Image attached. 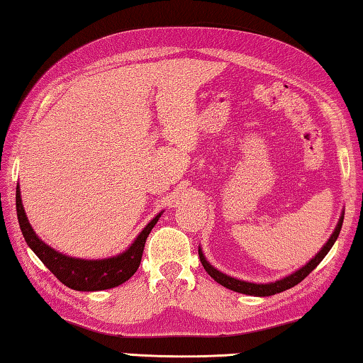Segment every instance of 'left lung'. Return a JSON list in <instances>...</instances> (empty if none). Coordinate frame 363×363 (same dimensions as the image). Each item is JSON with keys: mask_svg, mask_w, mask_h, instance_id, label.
<instances>
[{"mask_svg": "<svg viewBox=\"0 0 363 363\" xmlns=\"http://www.w3.org/2000/svg\"><path fill=\"white\" fill-rule=\"evenodd\" d=\"M342 221H344V216H341V220H339L337 226H336V229H335V233H333L330 240H328L323 249H321V250L318 252V254H316V257L313 258V260H310V262L306 264V267H302V268L298 269V272H296L294 274L287 276V278H284V279L276 281V283H269V284H254V283H245V281L234 279V278H231V276L223 274V273L218 272V269L213 268L211 264L205 260V257H203L202 250H200V249H199V257H200V262H202V264H203L205 272L208 273V274L211 276V278L216 281L218 284L228 287V289H231V291L240 292V294L258 296V297L273 296V294H278V292H283V291H286V289H291V287H294L296 284L301 283V281L306 279L307 276L313 272V269L316 268V264H318L321 260H323L328 252H330V249L333 247V244L336 242L337 235H339V233H341Z\"/></svg>", "mask_w": 363, "mask_h": 363, "instance_id": "1", "label": "left lung"}]
</instances>
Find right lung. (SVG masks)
<instances>
[{
    "instance_id": "1",
    "label": "right lung",
    "mask_w": 363,
    "mask_h": 363,
    "mask_svg": "<svg viewBox=\"0 0 363 363\" xmlns=\"http://www.w3.org/2000/svg\"><path fill=\"white\" fill-rule=\"evenodd\" d=\"M16 210H17V220H19V226L22 235H24L26 242L28 247L35 252V255L43 262L51 273H53L62 284L71 287L74 291H103L111 289L123 284L128 281L132 274L139 268L143 247H145V240L148 234L157 224L158 216L147 224L145 229L139 234V238L134 240L124 254L118 257L106 258V260H79V258H71L62 254H57L56 250L51 249L43 240L37 238L33 229L24 213V206H22L21 200V191L19 186L16 187Z\"/></svg>"
}]
</instances>
